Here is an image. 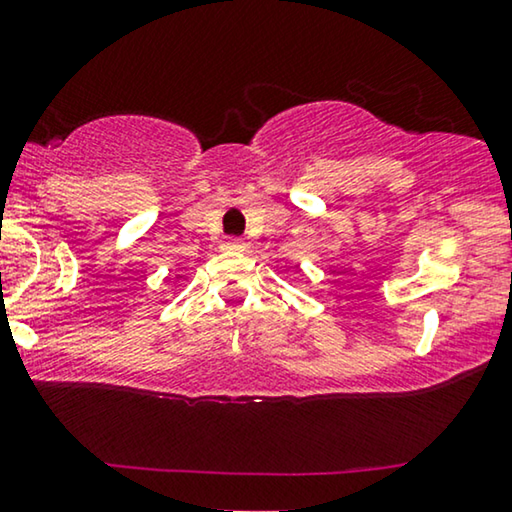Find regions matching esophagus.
I'll use <instances>...</instances> for the list:
<instances>
[{"mask_svg":"<svg viewBox=\"0 0 512 512\" xmlns=\"http://www.w3.org/2000/svg\"><path fill=\"white\" fill-rule=\"evenodd\" d=\"M223 248L232 250V253H241V250H246V241L239 239V236H232V239L223 241Z\"/></svg>","mask_w":512,"mask_h":512,"instance_id":"34e87169","label":"esophagus"}]
</instances>
